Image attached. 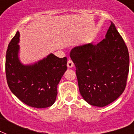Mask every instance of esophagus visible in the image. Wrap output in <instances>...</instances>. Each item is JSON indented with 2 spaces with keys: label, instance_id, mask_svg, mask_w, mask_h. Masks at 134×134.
Listing matches in <instances>:
<instances>
[{
  "label": "esophagus",
  "instance_id": "1",
  "mask_svg": "<svg viewBox=\"0 0 134 134\" xmlns=\"http://www.w3.org/2000/svg\"><path fill=\"white\" fill-rule=\"evenodd\" d=\"M67 66H68V68H72L73 66H74V63H73V62L71 60H68V63H67Z\"/></svg>",
  "mask_w": 134,
  "mask_h": 134
}]
</instances>
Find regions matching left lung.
Segmentation results:
<instances>
[{
	"label": "left lung",
	"instance_id": "8db88e82",
	"mask_svg": "<svg viewBox=\"0 0 134 134\" xmlns=\"http://www.w3.org/2000/svg\"><path fill=\"white\" fill-rule=\"evenodd\" d=\"M70 55L76 66L80 94L86 102L105 107L119 97L127 84L128 49L113 22L97 44L78 46Z\"/></svg>",
	"mask_w": 134,
	"mask_h": 134
}]
</instances>
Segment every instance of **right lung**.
Here are the masks:
<instances>
[{"instance_id": "add662e5", "label": "right lung", "mask_w": 134, "mask_h": 134, "mask_svg": "<svg viewBox=\"0 0 134 134\" xmlns=\"http://www.w3.org/2000/svg\"><path fill=\"white\" fill-rule=\"evenodd\" d=\"M19 32L10 41L5 72L11 92L25 104L35 108L50 107L55 101L57 86L67 69V58L50 54L34 65L24 66L18 58Z\"/></svg>"}]
</instances>
